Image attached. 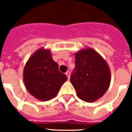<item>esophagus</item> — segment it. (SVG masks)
<instances>
[{
    "label": "esophagus",
    "instance_id": "obj_1",
    "mask_svg": "<svg viewBox=\"0 0 132 132\" xmlns=\"http://www.w3.org/2000/svg\"><path fill=\"white\" fill-rule=\"evenodd\" d=\"M66 75H67V76H68V79H70V71H67L66 72Z\"/></svg>",
    "mask_w": 132,
    "mask_h": 132
}]
</instances>
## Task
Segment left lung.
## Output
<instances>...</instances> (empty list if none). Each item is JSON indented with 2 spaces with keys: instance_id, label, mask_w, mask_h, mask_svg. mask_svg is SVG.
<instances>
[{
  "instance_id": "left-lung-1",
  "label": "left lung",
  "mask_w": 132,
  "mask_h": 132,
  "mask_svg": "<svg viewBox=\"0 0 132 132\" xmlns=\"http://www.w3.org/2000/svg\"><path fill=\"white\" fill-rule=\"evenodd\" d=\"M75 68L70 82L79 98L93 102L106 92L111 81L109 66L93 48L81 49L75 53Z\"/></svg>"
}]
</instances>
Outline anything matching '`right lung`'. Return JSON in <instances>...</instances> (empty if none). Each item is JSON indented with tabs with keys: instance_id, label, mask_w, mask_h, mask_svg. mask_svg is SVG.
Wrapping results in <instances>:
<instances>
[{
	"instance_id": "right-lung-1",
	"label": "right lung",
	"mask_w": 132,
	"mask_h": 132,
	"mask_svg": "<svg viewBox=\"0 0 132 132\" xmlns=\"http://www.w3.org/2000/svg\"><path fill=\"white\" fill-rule=\"evenodd\" d=\"M68 80L59 70L51 51L40 48L28 59L23 70V81L29 93L39 101L54 98L62 85Z\"/></svg>"
}]
</instances>
